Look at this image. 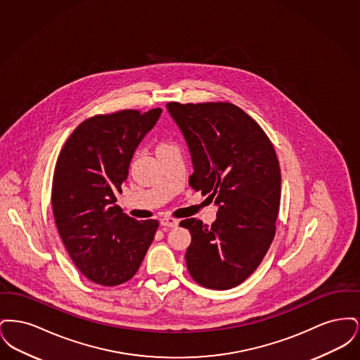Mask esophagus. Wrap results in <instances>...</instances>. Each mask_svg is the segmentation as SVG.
Segmentation results:
<instances>
[{
	"instance_id": "esophagus-1",
	"label": "esophagus",
	"mask_w": 360,
	"mask_h": 360,
	"mask_svg": "<svg viewBox=\"0 0 360 360\" xmlns=\"http://www.w3.org/2000/svg\"><path fill=\"white\" fill-rule=\"evenodd\" d=\"M178 224L179 221L172 217H162L160 219V225L165 228H175V226H178Z\"/></svg>"
}]
</instances>
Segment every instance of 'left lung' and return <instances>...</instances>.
<instances>
[{
  "mask_svg": "<svg viewBox=\"0 0 360 360\" xmlns=\"http://www.w3.org/2000/svg\"><path fill=\"white\" fill-rule=\"evenodd\" d=\"M186 140L194 172L188 185L214 201L212 225L186 219V264L207 289L226 290L257 270L275 236L281 169L270 139L229 103H167Z\"/></svg>",
  "mask_w": 360,
  "mask_h": 360,
  "instance_id": "1",
  "label": "left lung"
}]
</instances>
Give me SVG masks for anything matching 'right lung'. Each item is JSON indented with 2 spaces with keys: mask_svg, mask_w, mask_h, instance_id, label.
<instances>
[{
  "mask_svg": "<svg viewBox=\"0 0 360 360\" xmlns=\"http://www.w3.org/2000/svg\"><path fill=\"white\" fill-rule=\"evenodd\" d=\"M162 115L120 110L81 122L65 143L52 181L58 232L78 270L116 286L136 274L159 223L137 221L116 204L140 141Z\"/></svg>",
  "mask_w": 360,
  "mask_h": 360,
  "instance_id": "right-lung-1",
  "label": "right lung"
}]
</instances>
